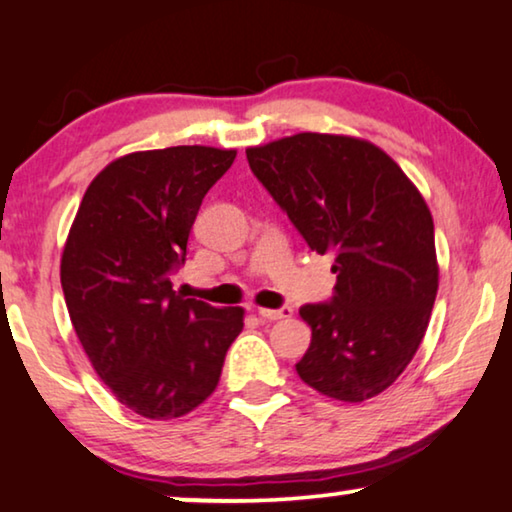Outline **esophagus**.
<instances>
[{
    "label": "esophagus",
    "instance_id": "obj_1",
    "mask_svg": "<svg viewBox=\"0 0 512 512\" xmlns=\"http://www.w3.org/2000/svg\"><path fill=\"white\" fill-rule=\"evenodd\" d=\"M257 314H260L262 319H267V321H278V319H288V316H293V309H290V307H278V309L260 307V309H257Z\"/></svg>",
    "mask_w": 512,
    "mask_h": 512
}]
</instances>
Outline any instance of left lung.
<instances>
[{
	"label": "left lung",
	"instance_id": "left-lung-1",
	"mask_svg": "<svg viewBox=\"0 0 512 512\" xmlns=\"http://www.w3.org/2000/svg\"><path fill=\"white\" fill-rule=\"evenodd\" d=\"M245 155L309 248L335 255L331 302L300 309L312 345L297 375L349 404L375 397L404 373L428 331L439 286L428 203L364 139L302 132Z\"/></svg>",
	"mask_w": 512,
	"mask_h": 512
}]
</instances>
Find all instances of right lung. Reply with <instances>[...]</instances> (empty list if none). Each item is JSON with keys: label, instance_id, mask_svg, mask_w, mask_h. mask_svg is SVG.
Segmentation results:
<instances>
[{"label": "right lung", "instance_id": "obj_1", "mask_svg": "<svg viewBox=\"0 0 512 512\" xmlns=\"http://www.w3.org/2000/svg\"><path fill=\"white\" fill-rule=\"evenodd\" d=\"M236 151L172 146L96 174L61 257L73 328L99 378L139 416L170 420L215 392L243 309L172 290L191 226Z\"/></svg>", "mask_w": 512, "mask_h": 512}]
</instances>
